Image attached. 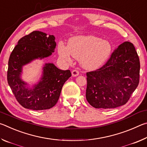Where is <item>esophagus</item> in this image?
Returning a JSON list of instances; mask_svg holds the SVG:
<instances>
[{"mask_svg": "<svg viewBox=\"0 0 147 147\" xmlns=\"http://www.w3.org/2000/svg\"><path fill=\"white\" fill-rule=\"evenodd\" d=\"M79 75V72L77 71V70H73L72 71V76L75 77Z\"/></svg>", "mask_w": 147, "mask_h": 147, "instance_id": "1", "label": "esophagus"}]
</instances>
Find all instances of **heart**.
I'll list each match as a JSON object with an SVG mask.
<instances>
[{
    "instance_id": "obj_1",
    "label": "heart",
    "mask_w": 147,
    "mask_h": 147,
    "mask_svg": "<svg viewBox=\"0 0 147 147\" xmlns=\"http://www.w3.org/2000/svg\"><path fill=\"white\" fill-rule=\"evenodd\" d=\"M112 45L108 40L94 36H78L69 39L67 47L60 44L58 53L62 58L71 61V56L79 59L81 65L88 70L100 68L108 60Z\"/></svg>"
}]
</instances>
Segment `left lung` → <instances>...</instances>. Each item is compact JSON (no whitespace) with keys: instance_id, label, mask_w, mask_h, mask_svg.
<instances>
[{"instance_id":"1","label":"left lung","mask_w":147,"mask_h":147,"mask_svg":"<svg viewBox=\"0 0 147 147\" xmlns=\"http://www.w3.org/2000/svg\"><path fill=\"white\" fill-rule=\"evenodd\" d=\"M140 62L134 45L121 44L107 63L87 73L86 99L95 108H115L127 102L139 82Z\"/></svg>"}]
</instances>
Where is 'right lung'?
<instances>
[{"label":"right lung","instance_id":"right-lung-1","mask_svg":"<svg viewBox=\"0 0 147 147\" xmlns=\"http://www.w3.org/2000/svg\"><path fill=\"white\" fill-rule=\"evenodd\" d=\"M56 43L53 35L34 31L19 40L9 56L7 80L15 96L26 109L43 110L58 102L64 83L71 76L69 70L59 69L53 63L44 65L41 78L30 87L21 78L23 67L35 59L52 55Z\"/></svg>","mask_w":147,"mask_h":147}]
</instances>
